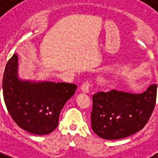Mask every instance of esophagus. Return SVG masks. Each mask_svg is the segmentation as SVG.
Instances as JSON below:
<instances>
[{
    "instance_id": "1",
    "label": "esophagus",
    "mask_w": 158,
    "mask_h": 158,
    "mask_svg": "<svg viewBox=\"0 0 158 158\" xmlns=\"http://www.w3.org/2000/svg\"><path fill=\"white\" fill-rule=\"evenodd\" d=\"M81 91L85 93H89V92H90V82L87 81H85V82H83L82 85H81Z\"/></svg>"
}]
</instances>
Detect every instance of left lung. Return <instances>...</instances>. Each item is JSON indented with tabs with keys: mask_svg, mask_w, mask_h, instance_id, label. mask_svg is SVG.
<instances>
[{
	"mask_svg": "<svg viewBox=\"0 0 158 158\" xmlns=\"http://www.w3.org/2000/svg\"><path fill=\"white\" fill-rule=\"evenodd\" d=\"M156 84L140 94L120 91L93 95V131L106 140H118L136 133L147 125L156 105Z\"/></svg>",
	"mask_w": 158,
	"mask_h": 158,
	"instance_id": "8db88e82",
	"label": "left lung"
}]
</instances>
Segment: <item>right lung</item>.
Returning <instances> with one entry per match:
<instances>
[{
    "instance_id": "add662e5",
    "label": "right lung",
    "mask_w": 158,
    "mask_h": 158,
    "mask_svg": "<svg viewBox=\"0 0 158 158\" xmlns=\"http://www.w3.org/2000/svg\"><path fill=\"white\" fill-rule=\"evenodd\" d=\"M6 109L14 122L33 135H47L58 126L59 116L77 85L52 81L31 82L18 77V55L6 65L2 81Z\"/></svg>"
}]
</instances>
